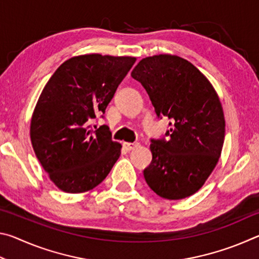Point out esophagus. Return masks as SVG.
I'll return each instance as SVG.
<instances>
[{"instance_id":"34e87169","label":"esophagus","mask_w":259,"mask_h":259,"mask_svg":"<svg viewBox=\"0 0 259 259\" xmlns=\"http://www.w3.org/2000/svg\"><path fill=\"white\" fill-rule=\"evenodd\" d=\"M123 145L128 151H133L139 146V143H124Z\"/></svg>"}]
</instances>
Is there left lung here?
I'll return each mask as SVG.
<instances>
[{"instance_id":"1","label":"left lung","mask_w":259,"mask_h":259,"mask_svg":"<svg viewBox=\"0 0 259 259\" xmlns=\"http://www.w3.org/2000/svg\"><path fill=\"white\" fill-rule=\"evenodd\" d=\"M131 76L145 88L157 117L171 120L168 139L151 140L147 185L163 199L191 196L212 172L224 144V112L216 90L194 65L172 55L146 57Z\"/></svg>"}]
</instances>
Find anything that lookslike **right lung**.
<instances>
[{"label": "right lung", "instance_id": "1", "mask_svg": "<svg viewBox=\"0 0 259 259\" xmlns=\"http://www.w3.org/2000/svg\"><path fill=\"white\" fill-rule=\"evenodd\" d=\"M135 57L82 55L60 65L38 98L30 120L35 155L59 190L83 193L99 185L121 154L104 114Z\"/></svg>", "mask_w": 259, "mask_h": 259}]
</instances>
